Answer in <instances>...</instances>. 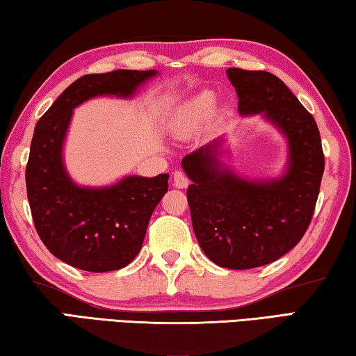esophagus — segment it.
Returning a JSON list of instances; mask_svg holds the SVG:
<instances>
[{"label":"esophagus","mask_w":356,"mask_h":356,"mask_svg":"<svg viewBox=\"0 0 356 356\" xmlns=\"http://www.w3.org/2000/svg\"><path fill=\"white\" fill-rule=\"evenodd\" d=\"M173 186L178 189H184L189 186V178L186 177L183 172H175L173 173Z\"/></svg>","instance_id":"34e87169"}]
</instances>
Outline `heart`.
Masks as SVG:
<instances>
[{
  "label": "heart",
  "mask_w": 356,
  "mask_h": 356,
  "mask_svg": "<svg viewBox=\"0 0 356 356\" xmlns=\"http://www.w3.org/2000/svg\"><path fill=\"white\" fill-rule=\"evenodd\" d=\"M216 108V96L213 91H202L191 99L188 106L184 107L181 116L175 124V132L178 136H188V134L202 123L211 118Z\"/></svg>",
  "instance_id": "heart-1"
}]
</instances>
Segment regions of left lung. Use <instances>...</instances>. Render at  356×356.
<instances>
[{"label": "left lung", "mask_w": 356, "mask_h": 356, "mask_svg": "<svg viewBox=\"0 0 356 356\" xmlns=\"http://www.w3.org/2000/svg\"><path fill=\"white\" fill-rule=\"evenodd\" d=\"M227 75L240 113H261L287 138L285 173L264 181L238 177L219 159L222 138L184 156L181 165L192 181L188 203L202 250L219 266L249 270L300 243L316 208L325 157L316 120L281 79L238 67Z\"/></svg>", "instance_id": "8db88e82"}]
</instances>
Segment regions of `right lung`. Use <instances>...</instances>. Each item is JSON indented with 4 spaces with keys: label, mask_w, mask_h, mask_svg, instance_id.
<instances>
[{
    "label": "right lung",
    "mask_w": 356,
    "mask_h": 356,
    "mask_svg": "<svg viewBox=\"0 0 356 356\" xmlns=\"http://www.w3.org/2000/svg\"><path fill=\"white\" fill-rule=\"evenodd\" d=\"M156 71L88 74L75 80L40 116L26 164V192L34 227L45 248L64 264L91 273L124 268L142 249L168 175H129L112 186L75 184L63 164V145L72 112L97 96L132 97Z\"/></svg>",
    "instance_id": "right-lung-1"
}]
</instances>
